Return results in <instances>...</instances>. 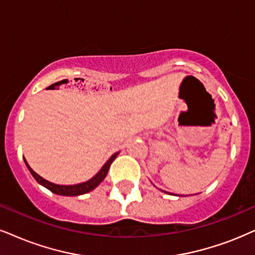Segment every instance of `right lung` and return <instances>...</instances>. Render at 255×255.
<instances>
[{
  "instance_id": "obj_1",
  "label": "right lung",
  "mask_w": 255,
  "mask_h": 255,
  "mask_svg": "<svg viewBox=\"0 0 255 255\" xmlns=\"http://www.w3.org/2000/svg\"><path fill=\"white\" fill-rule=\"evenodd\" d=\"M118 155H119V151H118V153L113 154V155L109 157L107 162H106L105 165L102 166V168L100 169L99 172L96 173L92 179H89L88 181H86V182L76 183V185H56V183L48 181V180L43 179L42 176L38 175L37 173H35L34 170L30 168V166L28 165L27 160H25V159H24V163H25V166H27V168L29 169V172L31 173V175L34 176V179L36 180V181L40 183L41 186L46 187L47 189H49L50 192L55 193V194H57V195L77 196V195L86 194V193L93 191V189H95L96 187L100 185V183L104 181V179L106 178V176H107L109 167H111L112 162L115 160V157H117Z\"/></svg>"
}]
</instances>
